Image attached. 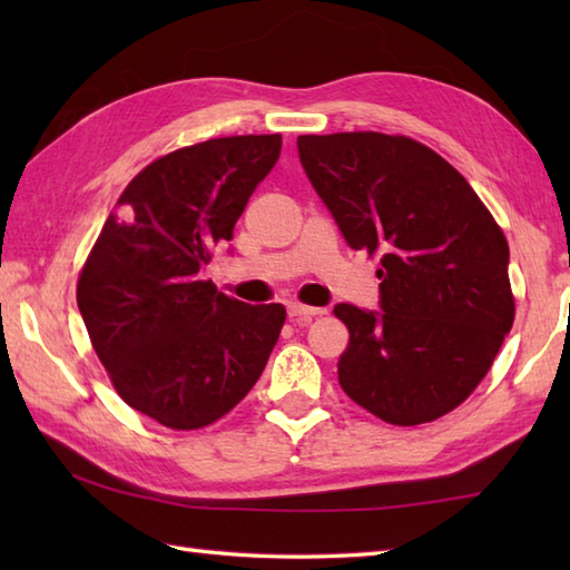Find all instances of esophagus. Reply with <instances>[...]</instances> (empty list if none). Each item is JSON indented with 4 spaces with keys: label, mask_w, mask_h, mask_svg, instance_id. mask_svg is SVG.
Returning a JSON list of instances; mask_svg holds the SVG:
<instances>
[{
    "label": "esophagus",
    "mask_w": 570,
    "mask_h": 570,
    "mask_svg": "<svg viewBox=\"0 0 570 570\" xmlns=\"http://www.w3.org/2000/svg\"><path fill=\"white\" fill-rule=\"evenodd\" d=\"M325 308H316V306H304V304H296V301H292L288 304V318L296 321V323H304L313 316H323Z\"/></svg>",
    "instance_id": "1"
}]
</instances>
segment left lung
Masks as SVG:
<instances>
[{
  "instance_id": "1",
  "label": "left lung",
  "mask_w": 570,
  "mask_h": 570,
  "mask_svg": "<svg viewBox=\"0 0 570 570\" xmlns=\"http://www.w3.org/2000/svg\"><path fill=\"white\" fill-rule=\"evenodd\" d=\"M298 156L353 249L380 254L382 311L337 304V380L394 426L445 416L475 392L514 323L502 227L443 156L404 135L298 137Z\"/></svg>"
}]
</instances>
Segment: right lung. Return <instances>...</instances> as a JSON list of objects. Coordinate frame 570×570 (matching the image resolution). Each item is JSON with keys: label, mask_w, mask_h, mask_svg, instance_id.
<instances>
[{"label": "right lung", "mask_w": 570, "mask_h": 570, "mask_svg": "<svg viewBox=\"0 0 570 570\" xmlns=\"http://www.w3.org/2000/svg\"><path fill=\"white\" fill-rule=\"evenodd\" d=\"M282 135L208 139L129 180L78 276V308L117 394L174 431L210 426L257 384L282 304L217 292L203 266L233 239Z\"/></svg>", "instance_id": "obj_1"}]
</instances>
